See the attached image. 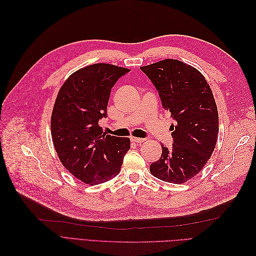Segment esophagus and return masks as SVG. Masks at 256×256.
I'll return each instance as SVG.
<instances>
[{
  "instance_id": "obj_1",
  "label": "esophagus",
  "mask_w": 256,
  "mask_h": 256,
  "mask_svg": "<svg viewBox=\"0 0 256 256\" xmlns=\"http://www.w3.org/2000/svg\"><path fill=\"white\" fill-rule=\"evenodd\" d=\"M130 141L132 143H143L145 141V138H134L131 136L130 138Z\"/></svg>"
}]
</instances>
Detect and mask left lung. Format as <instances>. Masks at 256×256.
<instances>
[{"label":"left lung","instance_id":"8db88e82","mask_svg":"<svg viewBox=\"0 0 256 256\" xmlns=\"http://www.w3.org/2000/svg\"><path fill=\"white\" fill-rule=\"evenodd\" d=\"M159 92L162 106L176 120L173 145H161L162 154L150 164L159 180L184 184L198 175L214 152L219 115L205 76L182 60L168 58L141 67Z\"/></svg>","mask_w":256,"mask_h":256}]
</instances>
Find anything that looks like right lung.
Returning a JSON list of instances; mask_svg holds the SVG:
<instances>
[{"label": "right lung", "mask_w": 256, "mask_h": 256, "mask_svg": "<svg viewBox=\"0 0 256 256\" xmlns=\"http://www.w3.org/2000/svg\"><path fill=\"white\" fill-rule=\"evenodd\" d=\"M128 68L98 63L68 76L51 114L54 148L68 172L86 184L112 180L130 148L129 138L102 132L98 122L106 116L111 88Z\"/></svg>", "instance_id": "add662e5"}]
</instances>
